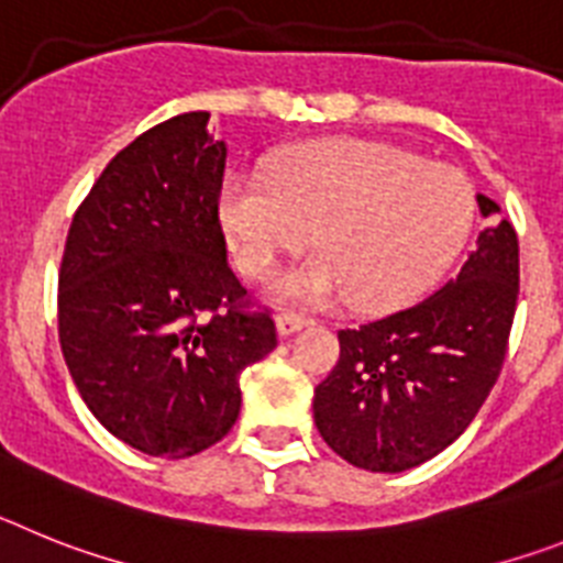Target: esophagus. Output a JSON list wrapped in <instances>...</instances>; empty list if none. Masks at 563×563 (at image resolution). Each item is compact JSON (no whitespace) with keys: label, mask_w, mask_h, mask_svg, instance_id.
<instances>
[{"label":"esophagus","mask_w":563,"mask_h":563,"mask_svg":"<svg viewBox=\"0 0 563 563\" xmlns=\"http://www.w3.org/2000/svg\"><path fill=\"white\" fill-rule=\"evenodd\" d=\"M306 317L302 314H297V311H280V314H277V329H280V334H297V331L302 329V325H306Z\"/></svg>","instance_id":"1"}]
</instances>
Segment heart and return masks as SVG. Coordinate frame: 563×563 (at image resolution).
<instances>
[{"label":"heart","mask_w":563,"mask_h":563,"mask_svg":"<svg viewBox=\"0 0 563 563\" xmlns=\"http://www.w3.org/2000/svg\"><path fill=\"white\" fill-rule=\"evenodd\" d=\"M221 214L234 263L252 280L311 243L320 257L277 280L286 300H342L394 311L419 300L456 261L476 221V189L451 164L374 141L297 146L272 178L223 180Z\"/></svg>","instance_id":"1"}]
</instances>
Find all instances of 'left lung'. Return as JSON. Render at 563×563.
I'll return each mask as SVG.
<instances>
[{
	"label": "left lung",
	"instance_id": "8db88e82",
	"mask_svg": "<svg viewBox=\"0 0 563 563\" xmlns=\"http://www.w3.org/2000/svg\"><path fill=\"white\" fill-rule=\"evenodd\" d=\"M478 209L485 218L498 212L485 195ZM516 300L518 238L510 221H498L437 295L342 329L340 360L314 388L325 444L371 473H402L442 453L501 374Z\"/></svg>",
	"mask_w": 563,
	"mask_h": 563
}]
</instances>
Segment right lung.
Masks as SVG:
<instances>
[{
	"label": "right lung",
	"mask_w": 563,
	"mask_h": 563,
	"mask_svg": "<svg viewBox=\"0 0 563 563\" xmlns=\"http://www.w3.org/2000/svg\"><path fill=\"white\" fill-rule=\"evenodd\" d=\"M184 112L124 146L76 209L58 268V342L112 437L158 459L221 442L241 371L277 345L227 261V144Z\"/></svg>",
	"instance_id": "right-lung-1"
}]
</instances>
